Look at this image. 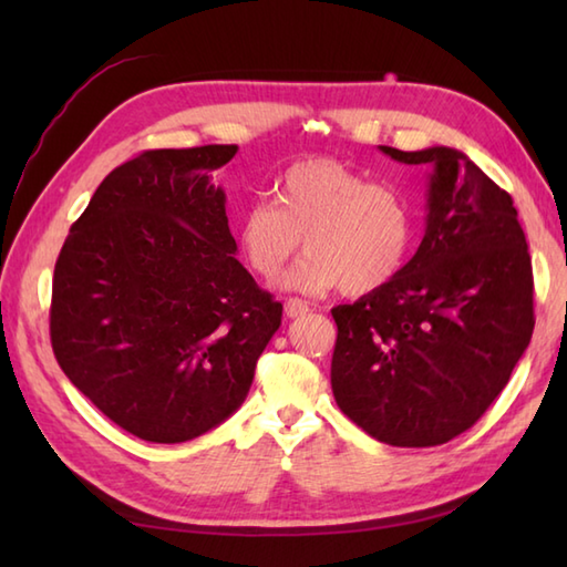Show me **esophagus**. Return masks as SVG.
Returning a JSON list of instances; mask_svg holds the SVG:
<instances>
[{
    "instance_id": "obj_1",
    "label": "esophagus",
    "mask_w": 567,
    "mask_h": 567,
    "mask_svg": "<svg viewBox=\"0 0 567 567\" xmlns=\"http://www.w3.org/2000/svg\"><path fill=\"white\" fill-rule=\"evenodd\" d=\"M309 311V307H307V302L305 299H299V297H290L285 302V315L290 317V319H297V317H305Z\"/></svg>"
}]
</instances>
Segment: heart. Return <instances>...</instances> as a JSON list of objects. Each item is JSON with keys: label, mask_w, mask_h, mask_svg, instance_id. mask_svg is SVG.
I'll return each mask as SVG.
<instances>
[{"label": "heart", "mask_w": 567, "mask_h": 567, "mask_svg": "<svg viewBox=\"0 0 567 567\" xmlns=\"http://www.w3.org/2000/svg\"><path fill=\"white\" fill-rule=\"evenodd\" d=\"M414 231V207L400 189L333 158L290 165L277 177L272 204L252 202L236 219L240 256L262 280H275L305 238L309 256L285 285L309 295L382 290L402 272Z\"/></svg>", "instance_id": "1"}]
</instances>
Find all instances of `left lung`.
Masks as SVG:
<instances>
[{
  "mask_svg": "<svg viewBox=\"0 0 567 567\" xmlns=\"http://www.w3.org/2000/svg\"><path fill=\"white\" fill-rule=\"evenodd\" d=\"M431 165L426 234L382 290L331 309V390L382 443L461 436L509 382L534 333V272L512 197L461 151H396Z\"/></svg>",
  "mask_w": 567,
  "mask_h": 567,
  "instance_id": "obj_1",
  "label": "left lung"
}]
</instances>
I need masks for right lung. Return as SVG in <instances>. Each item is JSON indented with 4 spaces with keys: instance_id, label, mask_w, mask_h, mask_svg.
Segmentation results:
<instances>
[{
    "instance_id": "right-lung-1",
    "label": "right lung",
    "mask_w": 567,
    "mask_h": 567,
    "mask_svg": "<svg viewBox=\"0 0 567 567\" xmlns=\"http://www.w3.org/2000/svg\"><path fill=\"white\" fill-rule=\"evenodd\" d=\"M238 146L143 151L102 179L53 272L68 380L151 443L207 433L244 404L282 305L236 260L212 173Z\"/></svg>"
}]
</instances>
